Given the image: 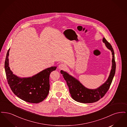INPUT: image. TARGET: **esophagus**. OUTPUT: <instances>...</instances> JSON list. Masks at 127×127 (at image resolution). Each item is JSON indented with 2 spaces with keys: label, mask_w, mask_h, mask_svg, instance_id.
I'll return each instance as SVG.
<instances>
[{
  "label": "esophagus",
  "mask_w": 127,
  "mask_h": 127,
  "mask_svg": "<svg viewBox=\"0 0 127 127\" xmlns=\"http://www.w3.org/2000/svg\"><path fill=\"white\" fill-rule=\"evenodd\" d=\"M58 67H59V68L60 69H65V68H66V65H65V64L62 63V64H60L59 65Z\"/></svg>",
  "instance_id": "esophagus-1"
}]
</instances>
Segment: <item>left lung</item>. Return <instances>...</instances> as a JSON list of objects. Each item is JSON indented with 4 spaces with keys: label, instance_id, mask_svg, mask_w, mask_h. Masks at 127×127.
Wrapping results in <instances>:
<instances>
[{
    "label": "left lung",
    "instance_id": "1",
    "mask_svg": "<svg viewBox=\"0 0 127 127\" xmlns=\"http://www.w3.org/2000/svg\"><path fill=\"white\" fill-rule=\"evenodd\" d=\"M102 41L105 44L107 48L110 50L112 53V66L108 78L99 87L95 89H88L85 87L78 79L66 71L61 70V73L66 82L71 96L73 99L77 102L83 103L96 102L105 95L111 84L116 71L114 52L111 45L105 37L103 38Z\"/></svg>",
    "mask_w": 127,
    "mask_h": 127
}]
</instances>
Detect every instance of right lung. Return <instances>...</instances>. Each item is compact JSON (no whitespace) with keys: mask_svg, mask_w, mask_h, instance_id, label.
Segmentation results:
<instances>
[{"mask_svg":"<svg viewBox=\"0 0 127 127\" xmlns=\"http://www.w3.org/2000/svg\"><path fill=\"white\" fill-rule=\"evenodd\" d=\"M7 51L5 62L6 79L13 92L21 99L32 103H38L44 100L49 91V75L57 66H51L30 77L21 78L11 70L9 64V52Z\"/></svg>","mask_w":127,"mask_h":127,"instance_id":"obj_1","label":"right lung"}]
</instances>
